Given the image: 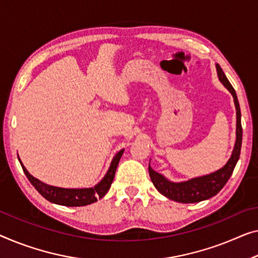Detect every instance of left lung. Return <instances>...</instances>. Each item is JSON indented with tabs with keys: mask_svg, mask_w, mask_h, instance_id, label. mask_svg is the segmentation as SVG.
<instances>
[{
	"mask_svg": "<svg viewBox=\"0 0 258 258\" xmlns=\"http://www.w3.org/2000/svg\"><path fill=\"white\" fill-rule=\"evenodd\" d=\"M217 73L218 78L220 82L227 88V90L232 94L234 104H235L236 110V140L235 145H234V149L230 155L229 160L224 167L218 169L217 171L211 172V174L199 176V177H195L187 180H183V182H171L168 178L164 177L163 175L156 172L151 167V162H149L148 170L149 176L156 187V190L166 196L167 198L171 199L174 202L178 203H198L202 201H206L211 197H213L220 191L225 184L227 183L230 176L233 174L234 168H235L237 161L240 157L241 152V145H242V126H241V111H240V104L237 101L236 92L229 83L228 79L226 78L225 73L222 72L221 67L217 63Z\"/></svg>",
	"mask_w": 258,
	"mask_h": 258,
	"instance_id": "obj_1",
	"label": "left lung"
}]
</instances>
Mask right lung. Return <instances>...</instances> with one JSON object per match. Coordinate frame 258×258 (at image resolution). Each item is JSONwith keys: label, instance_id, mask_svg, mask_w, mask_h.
Segmentation results:
<instances>
[{"label": "right lung", "instance_id": "obj_1", "mask_svg": "<svg viewBox=\"0 0 258 258\" xmlns=\"http://www.w3.org/2000/svg\"><path fill=\"white\" fill-rule=\"evenodd\" d=\"M124 153V149L119 151L114 157L111 161L109 170L106 171V174L103 179L98 184H96L92 187H83V189H66V187H59V186H53L48 185L44 182H41L36 177H33L30 172L26 170V168L23 166L21 159L18 157L21 166L23 168V171L26 175V177L29 178L31 184L34 186L39 194L43 196L45 199H47L48 202L57 204V205L62 206H86L90 205V204L97 202V199H101L106 195V192L109 191L111 184L113 182L114 174H116L119 160Z\"/></svg>", "mask_w": 258, "mask_h": 258}]
</instances>
